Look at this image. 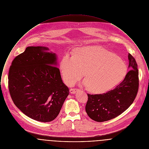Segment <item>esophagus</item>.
<instances>
[{
	"label": "esophagus",
	"instance_id": "34e87169",
	"mask_svg": "<svg viewBox=\"0 0 149 149\" xmlns=\"http://www.w3.org/2000/svg\"><path fill=\"white\" fill-rule=\"evenodd\" d=\"M78 90H79L77 89H70V93L71 94H75L78 91Z\"/></svg>",
	"mask_w": 149,
	"mask_h": 149
}]
</instances>
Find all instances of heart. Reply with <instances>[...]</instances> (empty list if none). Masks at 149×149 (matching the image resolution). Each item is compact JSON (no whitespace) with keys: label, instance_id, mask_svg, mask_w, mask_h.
Here are the masks:
<instances>
[{"label":"heart","instance_id":"heart-1","mask_svg":"<svg viewBox=\"0 0 149 149\" xmlns=\"http://www.w3.org/2000/svg\"><path fill=\"white\" fill-rule=\"evenodd\" d=\"M127 66L115 54L97 46H88L74 50L73 55L67 53L60 63L64 82L70 85L84 75L82 84L94 93H103L114 88L125 77Z\"/></svg>","mask_w":149,"mask_h":149}]
</instances>
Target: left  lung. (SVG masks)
<instances>
[{"label":"left lung","instance_id":"1","mask_svg":"<svg viewBox=\"0 0 149 149\" xmlns=\"http://www.w3.org/2000/svg\"><path fill=\"white\" fill-rule=\"evenodd\" d=\"M128 61L130 70L114 89L102 94H88L85 110L90 118L97 122L108 121L121 114L133 103L139 89V70L136 60L130 54Z\"/></svg>","mask_w":149,"mask_h":149}]
</instances>
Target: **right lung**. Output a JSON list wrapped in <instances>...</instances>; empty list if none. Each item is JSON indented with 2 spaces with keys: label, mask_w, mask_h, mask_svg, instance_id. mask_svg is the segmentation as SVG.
Wrapping results in <instances>:
<instances>
[{
  "label": "right lung",
  "mask_w": 149,
  "mask_h": 149,
  "mask_svg": "<svg viewBox=\"0 0 149 149\" xmlns=\"http://www.w3.org/2000/svg\"><path fill=\"white\" fill-rule=\"evenodd\" d=\"M58 66L57 55L44 46H29L13 60L8 73L10 97L31 119L54 120L69 95Z\"/></svg>",
  "instance_id": "1"
}]
</instances>
